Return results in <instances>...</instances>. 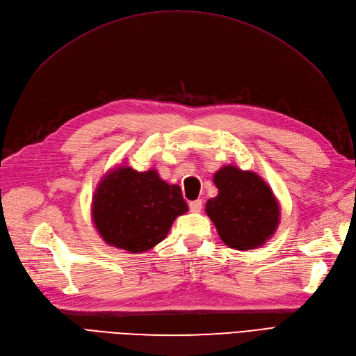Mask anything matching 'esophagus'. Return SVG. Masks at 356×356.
<instances>
[{
    "label": "esophagus",
    "mask_w": 356,
    "mask_h": 356,
    "mask_svg": "<svg viewBox=\"0 0 356 356\" xmlns=\"http://www.w3.org/2000/svg\"><path fill=\"white\" fill-rule=\"evenodd\" d=\"M200 209H202V200L200 199L190 202V211L191 212H200Z\"/></svg>",
    "instance_id": "esophagus-1"
}]
</instances>
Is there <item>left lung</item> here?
I'll return each mask as SVG.
<instances>
[{
    "instance_id": "1",
    "label": "left lung",
    "mask_w": 356,
    "mask_h": 356,
    "mask_svg": "<svg viewBox=\"0 0 356 356\" xmlns=\"http://www.w3.org/2000/svg\"><path fill=\"white\" fill-rule=\"evenodd\" d=\"M218 195L204 204L221 241L238 251L257 250L273 238L281 207L272 187L252 170L225 165L213 174Z\"/></svg>"
}]
</instances>
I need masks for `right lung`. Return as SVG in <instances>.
Listing matches in <instances>:
<instances>
[{
	"label": "right lung",
	"mask_w": 356,
	"mask_h": 356,
	"mask_svg": "<svg viewBox=\"0 0 356 356\" xmlns=\"http://www.w3.org/2000/svg\"><path fill=\"white\" fill-rule=\"evenodd\" d=\"M188 211L177 184L152 168L144 172L117 165L106 170L92 196V222L102 241L131 254L152 250Z\"/></svg>",
	"instance_id": "add662e5"
}]
</instances>
